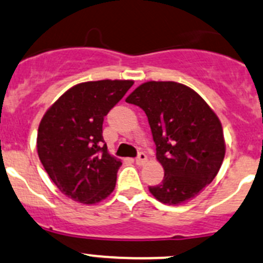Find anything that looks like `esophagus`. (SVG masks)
<instances>
[{"label":"esophagus","instance_id":"1","mask_svg":"<svg viewBox=\"0 0 263 263\" xmlns=\"http://www.w3.org/2000/svg\"><path fill=\"white\" fill-rule=\"evenodd\" d=\"M146 162H147V156H146V154L140 153L139 156L136 157V164L140 165V166H142V165H145Z\"/></svg>","mask_w":263,"mask_h":263}]
</instances>
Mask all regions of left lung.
<instances>
[{
    "mask_svg": "<svg viewBox=\"0 0 263 263\" xmlns=\"http://www.w3.org/2000/svg\"><path fill=\"white\" fill-rule=\"evenodd\" d=\"M145 110L164 167L161 184L151 194L167 205L195 198L222 166L226 141L219 118L187 85L176 82L142 83L126 98Z\"/></svg>",
    "mask_w": 263,
    "mask_h": 263,
    "instance_id": "8db88e82",
    "label": "left lung"
}]
</instances>
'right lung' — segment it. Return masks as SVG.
Segmentation results:
<instances>
[{"label":"right lung","mask_w":263,"mask_h":263,"mask_svg":"<svg viewBox=\"0 0 263 263\" xmlns=\"http://www.w3.org/2000/svg\"><path fill=\"white\" fill-rule=\"evenodd\" d=\"M134 81L103 79L69 88L49 107L37 129V155L58 189L85 205L101 203L115 190L122 162L102 136L104 116Z\"/></svg>","instance_id":"1"}]
</instances>
